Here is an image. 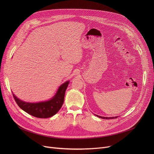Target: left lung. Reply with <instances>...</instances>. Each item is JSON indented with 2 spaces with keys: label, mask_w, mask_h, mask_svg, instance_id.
<instances>
[{
  "label": "left lung",
  "mask_w": 154,
  "mask_h": 154,
  "mask_svg": "<svg viewBox=\"0 0 154 154\" xmlns=\"http://www.w3.org/2000/svg\"><path fill=\"white\" fill-rule=\"evenodd\" d=\"M96 116L99 117V118H100L102 119H115V118H117L118 116H115V117H103V116H98L97 115H95Z\"/></svg>",
  "instance_id": "left-lung-1"
}]
</instances>
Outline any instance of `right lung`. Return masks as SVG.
I'll use <instances>...</instances> for the list:
<instances>
[{"label":"right lung","instance_id":"right-lung-1","mask_svg":"<svg viewBox=\"0 0 154 154\" xmlns=\"http://www.w3.org/2000/svg\"><path fill=\"white\" fill-rule=\"evenodd\" d=\"M69 83L68 80L61 84L55 94L49 100L39 102H27L17 98L14 94L13 96L18 106L29 115L39 118H48L53 116L61 108L64 102L65 91Z\"/></svg>","mask_w":154,"mask_h":154}]
</instances>
